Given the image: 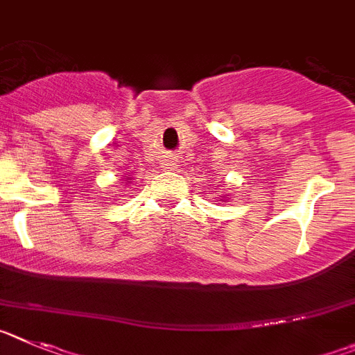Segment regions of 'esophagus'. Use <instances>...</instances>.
<instances>
[{"instance_id":"obj_1","label":"esophagus","mask_w":355,"mask_h":355,"mask_svg":"<svg viewBox=\"0 0 355 355\" xmlns=\"http://www.w3.org/2000/svg\"><path fill=\"white\" fill-rule=\"evenodd\" d=\"M162 168L168 171L171 170H177V166H178V157H175V155H164V159H162Z\"/></svg>"}]
</instances>
